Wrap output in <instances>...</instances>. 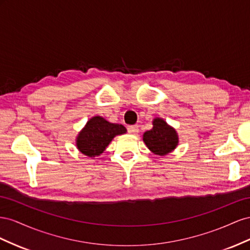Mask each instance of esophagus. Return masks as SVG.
Segmentation results:
<instances>
[{
	"mask_svg": "<svg viewBox=\"0 0 250 250\" xmlns=\"http://www.w3.org/2000/svg\"><path fill=\"white\" fill-rule=\"evenodd\" d=\"M127 132H129L130 134H138L139 132V125H130L129 127H127Z\"/></svg>",
	"mask_w": 250,
	"mask_h": 250,
	"instance_id": "1",
	"label": "esophagus"
}]
</instances>
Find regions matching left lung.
<instances>
[{"label": "left lung", "instance_id": "left-lung-1", "mask_svg": "<svg viewBox=\"0 0 250 250\" xmlns=\"http://www.w3.org/2000/svg\"><path fill=\"white\" fill-rule=\"evenodd\" d=\"M144 141L149 151L159 156L173 152L179 142L174 127L158 117L153 120V129L144 134Z\"/></svg>", "mask_w": 250, "mask_h": 250}]
</instances>
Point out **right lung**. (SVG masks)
<instances>
[{"label":"right lung","mask_w":250,"mask_h":250,"mask_svg":"<svg viewBox=\"0 0 250 250\" xmlns=\"http://www.w3.org/2000/svg\"><path fill=\"white\" fill-rule=\"evenodd\" d=\"M126 129L123 125L111 124L104 117H92L76 138V146L80 152L88 157L99 156L117 135L125 134Z\"/></svg>","instance_id":"obj_1"}]
</instances>
